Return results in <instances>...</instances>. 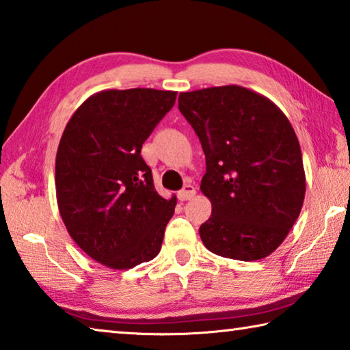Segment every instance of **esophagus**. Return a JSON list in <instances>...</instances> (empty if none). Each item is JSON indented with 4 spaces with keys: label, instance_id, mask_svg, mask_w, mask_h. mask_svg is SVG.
<instances>
[{
    "label": "esophagus",
    "instance_id": "1",
    "mask_svg": "<svg viewBox=\"0 0 350 350\" xmlns=\"http://www.w3.org/2000/svg\"><path fill=\"white\" fill-rule=\"evenodd\" d=\"M194 196H196V188L191 185V183H187V185L183 187L179 193H177L179 200H189V199H193Z\"/></svg>",
    "mask_w": 350,
    "mask_h": 350
}]
</instances>
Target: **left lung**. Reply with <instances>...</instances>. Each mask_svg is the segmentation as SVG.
Masks as SVG:
<instances>
[{
  "instance_id": "8db88e82",
  "label": "left lung",
  "mask_w": 350,
  "mask_h": 350,
  "mask_svg": "<svg viewBox=\"0 0 350 350\" xmlns=\"http://www.w3.org/2000/svg\"><path fill=\"white\" fill-rule=\"evenodd\" d=\"M179 110L206 159L200 189L213 213L199 228L203 245L243 262L268 257L294 226L306 193L289 119L271 99L240 85L180 93Z\"/></svg>"
}]
</instances>
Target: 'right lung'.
Here are the masks:
<instances>
[{
    "mask_svg": "<svg viewBox=\"0 0 350 350\" xmlns=\"http://www.w3.org/2000/svg\"><path fill=\"white\" fill-rule=\"evenodd\" d=\"M177 92L103 90L82 103L62 133L55 165L59 214L88 257L111 269L153 260L176 196H159L142 144Z\"/></svg>",
    "mask_w": 350,
    "mask_h": 350,
    "instance_id": "add662e5",
    "label": "right lung"
}]
</instances>
